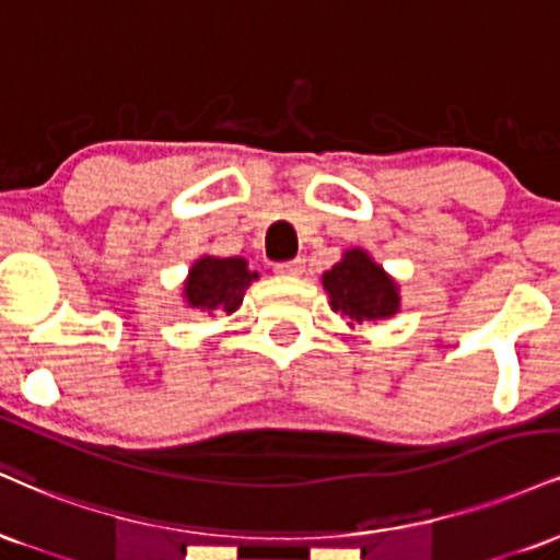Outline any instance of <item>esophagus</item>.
Instances as JSON below:
<instances>
[{"instance_id":"obj_1","label":"esophagus","mask_w":560,"mask_h":560,"mask_svg":"<svg viewBox=\"0 0 560 560\" xmlns=\"http://www.w3.org/2000/svg\"><path fill=\"white\" fill-rule=\"evenodd\" d=\"M279 276H302L305 273V262L302 260H289V262H279V266L273 268Z\"/></svg>"}]
</instances>
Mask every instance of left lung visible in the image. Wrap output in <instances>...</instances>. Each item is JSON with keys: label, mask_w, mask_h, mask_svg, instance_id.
<instances>
[{"label": "left lung", "mask_w": 560, "mask_h": 560, "mask_svg": "<svg viewBox=\"0 0 560 560\" xmlns=\"http://www.w3.org/2000/svg\"><path fill=\"white\" fill-rule=\"evenodd\" d=\"M329 307L345 318L347 329L371 320H387L400 313V284L363 247H350L342 260L320 276Z\"/></svg>", "instance_id": "1"}]
</instances>
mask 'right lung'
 Listing matches in <instances>:
<instances>
[{
    "mask_svg": "<svg viewBox=\"0 0 560 560\" xmlns=\"http://www.w3.org/2000/svg\"><path fill=\"white\" fill-rule=\"evenodd\" d=\"M258 279L260 276L249 271L244 258H218V255L205 253L191 262L186 273L182 300L189 311L205 313V316H213V313L231 316L240 311L244 292Z\"/></svg>",
    "mask_w": 560,
    "mask_h": 560,
    "instance_id": "right-lung-1",
    "label": "right lung"
}]
</instances>
